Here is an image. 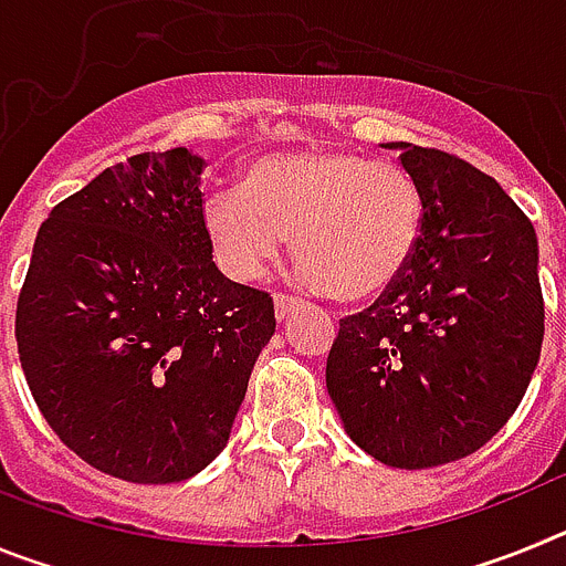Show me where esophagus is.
I'll list each match as a JSON object with an SVG mask.
<instances>
[{"mask_svg": "<svg viewBox=\"0 0 566 566\" xmlns=\"http://www.w3.org/2000/svg\"><path fill=\"white\" fill-rule=\"evenodd\" d=\"M294 306H297V300L286 297V294H277V297H274V317L283 323V319L294 312Z\"/></svg>", "mask_w": 566, "mask_h": 566, "instance_id": "esophagus-1", "label": "esophagus"}]
</instances>
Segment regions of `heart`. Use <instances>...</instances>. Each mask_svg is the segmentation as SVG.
Masks as SVG:
<instances>
[{"mask_svg": "<svg viewBox=\"0 0 566 566\" xmlns=\"http://www.w3.org/2000/svg\"><path fill=\"white\" fill-rule=\"evenodd\" d=\"M424 201L411 172L343 147L254 158L240 189L203 203L214 258L234 280H258L292 234L300 280L357 303L388 292L422 238Z\"/></svg>", "mask_w": 566, "mask_h": 566, "instance_id": "obj_1", "label": "heart"}]
</instances>
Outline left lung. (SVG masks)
<instances>
[{
    "label": "left lung",
    "instance_id": "1",
    "mask_svg": "<svg viewBox=\"0 0 566 566\" xmlns=\"http://www.w3.org/2000/svg\"><path fill=\"white\" fill-rule=\"evenodd\" d=\"M419 184L422 238L402 277L345 317L326 388L345 433L388 468L457 462L496 437L542 357L533 223L493 178L388 142Z\"/></svg>",
    "mask_w": 566,
    "mask_h": 566
}]
</instances>
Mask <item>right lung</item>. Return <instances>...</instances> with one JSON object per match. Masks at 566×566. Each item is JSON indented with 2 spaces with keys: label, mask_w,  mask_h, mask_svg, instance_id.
<instances>
[{
  "label": "right lung",
  "mask_w": 566,
  "mask_h": 566,
  "mask_svg": "<svg viewBox=\"0 0 566 566\" xmlns=\"http://www.w3.org/2000/svg\"><path fill=\"white\" fill-rule=\"evenodd\" d=\"M203 167L175 147L104 169L48 214L19 294V363L39 411L124 482L201 473L274 334L272 297L214 266Z\"/></svg>",
  "instance_id": "add662e5"
}]
</instances>
